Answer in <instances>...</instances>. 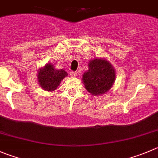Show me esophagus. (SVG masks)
I'll return each instance as SVG.
<instances>
[{
    "instance_id": "1",
    "label": "esophagus",
    "mask_w": 158,
    "mask_h": 158,
    "mask_svg": "<svg viewBox=\"0 0 158 158\" xmlns=\"http://www.w3.org/2000/svg\"><path fill=\"white\" fill-rule=\"evenodd\" d=\"M77 75H78L77 72H74V71H71L70 72V76H72V77H76V76H77Z\"/></svg>"
}]
</instances>
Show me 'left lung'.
<instances>
[{
    "mask_svg": "<svg viewBox=\"0 0 158 158\" xmlns=\"http://www.w3.org/2000/svg\"><path fill=\"white\" fill-rule=\"evenodd\" d=\"M82 80L89 94L101 95L112 87L115 81V71L106 59L95 58L89 62V70L84 72Z\"/></svg>",
    "mask_w": 158,
    "mask_h": 158,
    "instance_id": "obj_1",
    "label": "left lung"
}]
</instances>
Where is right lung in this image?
I'll return each instance as SVG.
<instances>
[{"instance_id": "1", "label": "right lung", "mask_w": 158, "mask_h": 158, "mask_svg": "<svg viewBox=\"0 0 158 158\" xmlns=\"http://www.w3.org/2000/svg\"><path fill=\"white\" fill-rule=\"evenodd\" d=\"M68 76L64 69H55L51 63L46 64L38 72L37 78L40 86L47 91H53L60 85L61 80Z\"/></svg>"}]
</instances>
